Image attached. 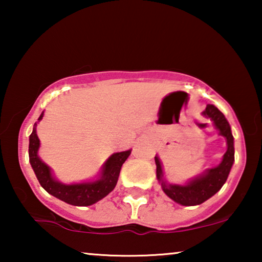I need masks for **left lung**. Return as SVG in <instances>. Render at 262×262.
Returning a JSON list of instances; mask_svg holds the SVG:
<instances>
[{
    "instance_id": "obj_1",
    "label": "left lung",
    "mask_w": 262,
    "mask_h": 262,
    "mask_svg": "<svg viewBox=\"0 0 262 262\" xmlns=\"http://www.w3.org/2000/svg\"><path fill=\"white\" fill-rule=\"evenodd\" d=\"M203 116L212 120L214 126L220 131V135L227 139L228 149L224 154L223 160L217 167L205 170L202 175L192 179L185 185L169 184L163 178V170L160 159L155 156L156 177L163 192L175 203L184 206L199 205V204L206 202L207 199L216 194L227 181L232 163L235 161L234 137L231 135L230 125H229L224 114L216 106L207 105L205 111L203 112Z\"/></svg>"
}]
</instances>
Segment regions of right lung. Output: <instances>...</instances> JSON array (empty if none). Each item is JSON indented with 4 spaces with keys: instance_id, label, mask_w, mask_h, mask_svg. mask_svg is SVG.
Listing matches in <instances>:
<instances>
[{
    "instance_id": "right-lung-1",
    "label": "right lung",
    "mask_w": 262,
    "mask_h": 262,
    "mask_svg": "<svg viewBox=\"0 0 262 262\" xmlns=\"http://www.w3.org/2000/svg\"><path fill=\"white\" fill-rule=\"evenodd\" d=\"M42 116H44V112L40 114L38 121L34 124L33 131L30 136V146H28L31 166L33 168L35 177H37L41 187L51 195L75 206H89L105 198L116 187L121 166L130 156L131 150L113 154L103 163L101 171H100V177L96 180L80 182V184H63V182L56 180L50 167L46 166L40 160V157L38 156L40 141L37 136L35 127H37L39 121L42 119Z\"/></svg>"
}]
</instances>
